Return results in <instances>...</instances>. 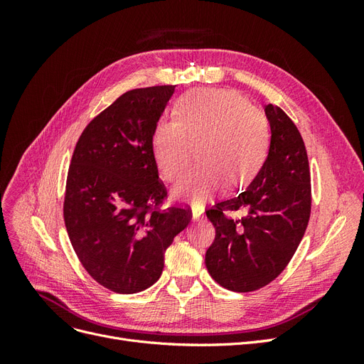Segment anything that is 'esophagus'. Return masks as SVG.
<instances>
[{
	"mask_svg": "<svg viewBox=\"0 0 364 364\" xmlns=\"http://www.w3.org/2000/svg\"><path fill=\"white\" fill-rule=\"evenodd\" d=\"M202 214H203V209L202 208L193 206V220H200Z\"/></svg>",
	"mask_w": 364,
	"mask_h": 364,
	"instance_id": "obj_1",
	"label": "esophagus"
}]
</instances>
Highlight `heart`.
<instances>
[{
	"label": "heart",
	"instance_id": "obj_1",
	"mask_svg": "<svg viewBox=\"0 0 364 364\" xmlns=\"http://www.w3.org/2000/svg\"><path fill=\"white\" fill-rule=\"evenodd\" d=\"M176 119H162L153 130V156L164 179H181L196 158L199 165L176 193L202 203L226 183L238 188L259 170L269 149V121L234 91L197 90L174 107Z\"/></svg>",
	"mask_w": 364,
	"mask_h": 364
}]
</instances>
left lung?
Masks as SVG:
<instances>
[{"instance_id":"obj_1","label":"left lung","mask_w":364,"mask_h":364,"mask_svg":"<svg viewBox=\"0 0 364 364\" xmlns=\"http://www.w3.org/2000/svg\"><path fill=\"white\" fill-rule=\"evenodd\" d=\"M272 138L267 159L245 191L206 211L215 228L206 269L222 287L262 289L287 267L311 214V178L304 139L281 107L267 105ZM243 210L240 219L228 212Z\"/></svg>"}]
</instances>
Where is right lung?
Listing matches in <instances>:
<instances>
[{
  "mask_svg": "<svg viewBox=\"0 0 364 364\" xmlns=\"http://www.w3.org/2000/svg\"><path fill=\"white\" fill-rule=\"evenodd\" d=\"M173 85L132 90L98 114L77 141L63 202L77 258L105 289L134 294L162 274L164 253L191 222L188 206L164 208L151 136Z\"/></svg>",
  "mask_w": 364,
  "mask_h": 364,
  "instance_id": "1",
  "label": "right lung"
}]
</instances>
